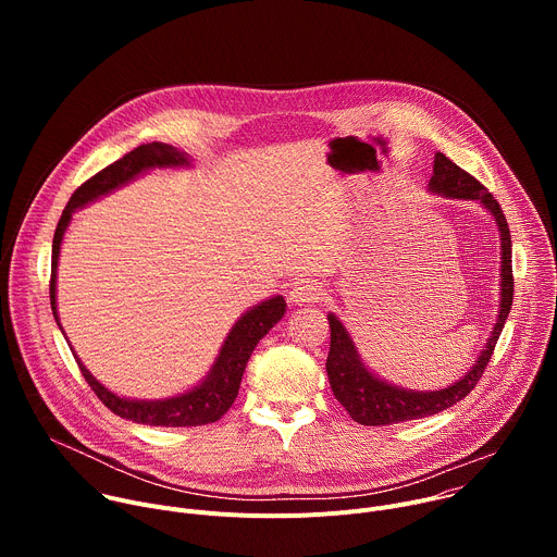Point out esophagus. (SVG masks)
<instances>
[{
  "label": "esophagus",
  "mask_w": 557,
  "mask_h": 557,
  "mask_svg": "<svg viewBox=\"0 0 557 557\" xmlns=\"http://www.w3.org/2000/svg\"><path fill=\"white\" fill-rule=\"evenodd\" d=\"M322 295H324L322 286H317L314 282H308V280H301V282H295L293 288L288 290V301L293 306H304V304L320 301Z\"/></svg>",
  "instance_id": "esophagus-1"
}]
</instances>
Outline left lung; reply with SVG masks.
Returning <instances> with one entry per match:
<instances>
[{"instance_id":"left-lung-1","label":"left lung","mask_w":557,"mask_h":557,"mask_svg":"<svg viewBox=\"0 0 557 557\" xmlns=\"http://www.w3.org/2000/svg\"><path fill=\"white\" fill-rule=\"evenodd\" d=\"M428 187L432 194L443 198L479 200L494 215L496 226L500 231V304H498L500 310L496 317L492 337L487 339L483 352L479 355V359H475L471 370H467L465 376H460L456 383L443 389H432V392L404 389L372 374L361 361L359 350L352 337L348 335L346 326L339 322V317L329 312V324H331V352L326 359L329 381H331L335 399L361 425H392L401 421L432 417L451 408L460 399H465V396L473 389V385L483 376L511 310V301H513L511 235H509V224L500 205L479 181H475L471 174H467L465 170H460L456 163H451L449 158L441 151H436L434 156V176L430 178Z\"/></svg>"}]
</instances>
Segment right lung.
<instances>
[{
    "instance_id": "right-lung-1",
    "label": "right lung",
    "mask_w": 557,
    "mask_h": 557,
    "mask_svg": "<svg viewBox=\"0 0 557 557\" xmlns=\"http://www.w3.org/2000/svg\"><path fill=\"white\" fill-rule=\"evenodd\" d=\"M191 161L185 151H178L172 145L165 143H147L138 145L116 163L101 170L97 176L86 181L78 187L72 198L67 200L61 220L54 231L52 240V275H50V306L52 314L59 324L57 314V264H59V249L63 233L72 220V213L82 209L101 196L112 194L114 189L127 185L129 181L138 178L140 174L153 170V168H189ZM286 312V301L282 295H275L271 299H264L262 304L247 310L240 320L233 324L228 331L209 374L191 389L178 396H170V399L158 401H140V399H125L110 392L103 383H99L90 370L76 359L78 370H82L84 379L90 383L95 394L103 401L108 410H112L116 417L143 423V425H158V428H196L215 423L220 417L226 414V410L233 406L237 389H240V381L247 368V361L251 359V352L256 350L258 342L282 320ZM61 329V324H59ZM63 333V331H61ZM72 350V348H70Z\"/></svg>"
}]
</instances>
